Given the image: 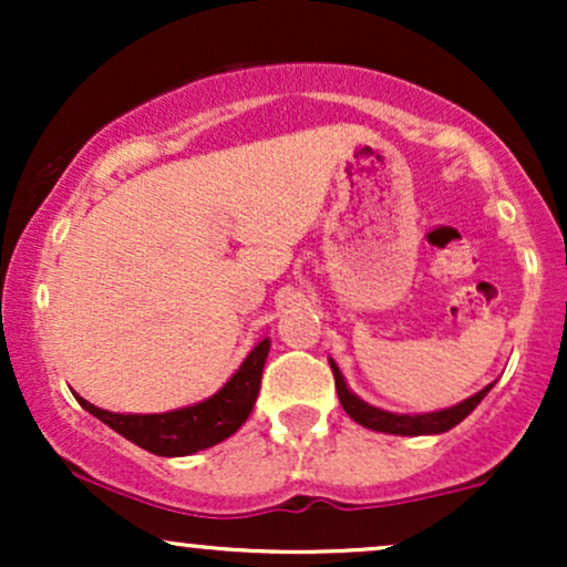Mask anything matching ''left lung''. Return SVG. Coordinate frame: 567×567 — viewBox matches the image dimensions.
I'll list each match as a JSON object with an SVG mask.
<instances>
[{"label":"left lung","mask_w":567,"mask_h":567,"mask_svg":"<svg viewBox=\"0 0 567 567\" xmlns=\"http://www.w3.org/2000/svg\"><path fill=\"white\" fill-rule=\"evenodd\" d=\"M330 370H333V375H336L338 400H341V405L349 413V419H354L360 426L373 429V432L402 434V437H419V434H442V432H447V429H453L455 424H461V421H464L466 415H470L472 410L485 400V394L493 389V383H487L485 389H480L477 394L466 396V400L458 402V405L445 408V410H434V413L408 415V413H389V410L368 405L365 400H360V396L351 392L347 379H343L341 370H338V365H336L333 360H330Z\"/></svg>","instance_id":"obj_1"}]
</instances>
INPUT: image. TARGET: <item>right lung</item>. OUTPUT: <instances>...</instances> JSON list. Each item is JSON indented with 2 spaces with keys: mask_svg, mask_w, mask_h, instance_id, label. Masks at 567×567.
Listing matches in <instances>:
<instances>
[{
  "mask_svg": "<svg viewBox=\"0 0 567 567\" xmlns=\"http://www.w3.org/2000/svg\"><path fill=\"white\" fill-rule=\"evenodd\" d=\"M269 347V338H261L245 357L237 373L216 394L194 402V405L167 410V413H112V410L90 405L80 394L74 396L87 413H93L97 421L112 426L116 434L135 442L143 451L167 455V458L192 455L218 445L245 424L252 405H256L258 389H261Z\"/></svg>",
  "mask_w": 567,
  "mask_h": 567,
  "instance_id": "obj_1",
  "label": "right lung"
}]
</instances>
